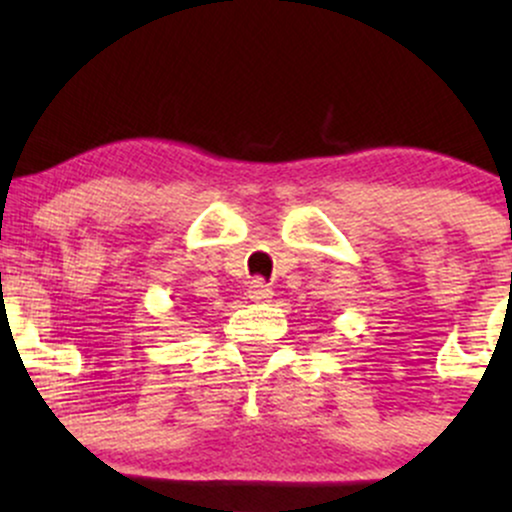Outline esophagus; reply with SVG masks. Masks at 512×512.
<instances>
[{"label":"esophagus","mask_w":512,"mask_h":512,"mask_svg":"<svg viewBox=\"0 0 512 512\" xmlns=\"http://www.w3.org/2000/svg\"><path fill=\"white\" fill-rule=\"evenodd\" d=\"M248 298L255 303H264L272 298V289H269V284L264 279H255L248 289Z\"/></svg>","instance_id":"obj_1"}]
</instances>
